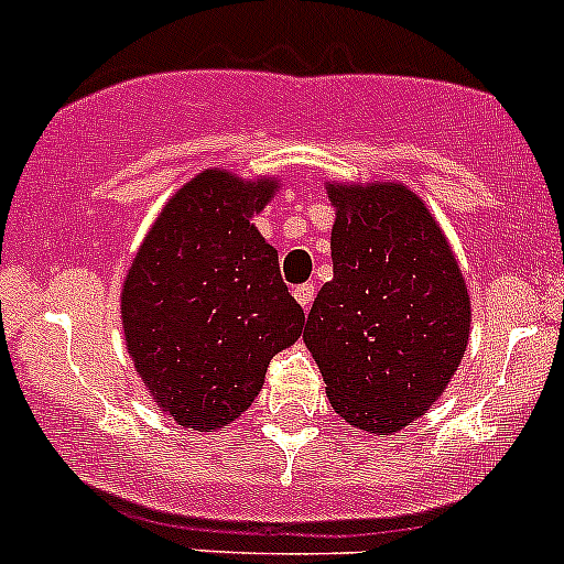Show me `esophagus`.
<instances>
[{
    "label": "esophagus",
    "instance_id": "esophagus-1",
    "mask_svg": "<svg viewBox=\"0 0 564 564\" xmlns=\"http://www.w3.org/2000/svg\"><path fill=\"white\" fill-rule=\"evenodd\" d=\"M314 283H303V286L294 289V300H297L300 305H303V311L311 308V300H314Z\"/></svg>",
    "mask_w": 564,
    "mask_h": 564
}]
</instances>
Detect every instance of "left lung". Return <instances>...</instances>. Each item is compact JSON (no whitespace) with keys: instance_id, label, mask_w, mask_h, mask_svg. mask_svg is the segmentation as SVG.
Here are the masks:
<instances>
[{"instance_id":"1","label":"left lung","mask_w":564,"mask_h":564,"mask_svg":"<svg viewBox=\"0 0 564 564\" xmlns=\"http://www.w3.org/2000/svg\"><path fill=\"white\" fill-rule=\"evenodd\" d=\"M333 281L303 340L335 412L390 436L429 412L469 344L471 300L445 231L401 182H327Z\"/></svg>"}]
</instances>
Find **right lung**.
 <instances>
[{
  "mask_svg": "<svg viewBox=\"0 0 564 564\" xmlns=\"http://www.w3.org/2000/svg\"><path fill=\"white\" fill-rule=\"evenodd\" d=\"M278 187V176L196 174L163 204L124 275V349L182 429L220 431L240 417L272 357L303 335L278 250L250 224Z\"/></svg>",
  "mask_w": 564,
  "mask_h": 564,
  "instance_id": "obj_1",
  "label": "right lung"
}]
</instances>
